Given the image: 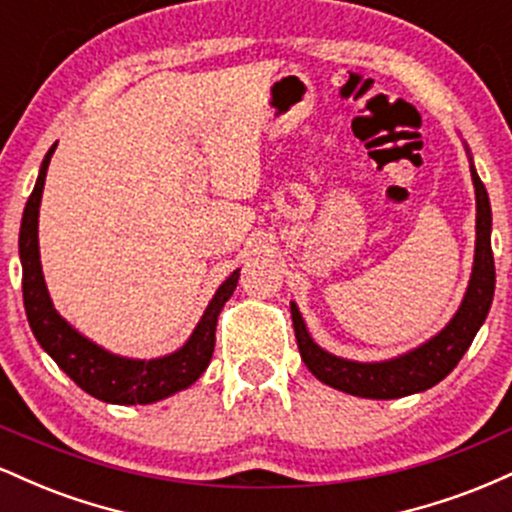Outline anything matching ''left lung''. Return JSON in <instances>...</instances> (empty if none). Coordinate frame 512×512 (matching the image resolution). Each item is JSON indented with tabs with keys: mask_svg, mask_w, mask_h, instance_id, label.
I'll use <instances>...</instances> for the list:
<instances>
[{
	"mask_svg": "<svg viewBox=\"0 0 512 512\" xmlns=\"http://www.w3.org/2000/svg\"><path fill=\"white\" fill-rule=\"evenodd\" d=\"M472 180L474 192H477V252H474L469 289L464 293V301L450 320V325L431 342L421 344L419 349L409 351V354L392 358V361L356 363L322 351L310 339L301 313L291 303L298 351H301L305 366L317 380L356 397L397 399L428 390L460 363L464 351L474 342L479 327L484 325L486 315H489L493 289H496V264H493L491 252V204L484 182L479 180L474 168Z\"/></svg>",
	"mask_w": 512,
	"mask_h": 512,
	"instance_id": "8db88e82",
	"label": "left lung"
}]
</instances>
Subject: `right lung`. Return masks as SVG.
Returning <instances> with one entry per match:
<instances>
[{
    "label": "right lung",
    "mask_w": 512,
    "mask_h": 512,
    "mask_svg": "<svg viewBox=\"0 0 512 512\" xmlns=\"http://www.w3.org/2000/svg\"><path fill=\"white\" fill-rule=\"evenodd\" d=\"M55 146L43 158L38 182H35L26 209H23L19 233L23 305H26L28 325H31L35 339L81 390L88 392L91 397L103 399V402L151 404L173 395V392L185 390L209 366L216 342V320H219L223 303L236 291L240 269H236L219 286L216 296L211 298L207 310H204L197 330L175 354L154 358V361H132V358L108 354L101 346L88 342L52 308L48 289H45L43 269H40L38 209L45 187V173H48V163Z\"/></svg>",
    "instance_id": "right-lung-1"
}]
</instances>
